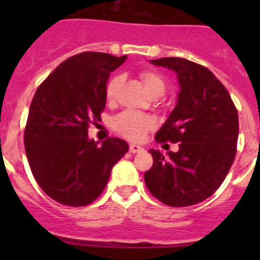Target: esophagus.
<instances>
[{
	"label": "esophagus",
	"instance_id": "esophagus-1",
	"mask_svg": "<svg viewBox=\"0 0 260 260\" xmlns=\"http://www.w3.org/2000/svg\"><path fill=\"white\" fill-rule=\"evenodd\" d=\"M128 151L132 153H138V152H142V151H144V148L142 146H138V144H130V148H128Z\"/></svg>",
	"mask_w": 260,
	"mask_h": 260
}]
</instances>
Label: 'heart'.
I'll list each match as a JSON object with an SVG mask.
<instances>
[{"mask_svg": "<svg viewBox=\"0 0 260 260\" xmlns=\"http://www.w3.org/2000/svg\"><path fill=\"white\" fill-rule=\"evenodd\" d=\"M142 82L144 84V88L147 92L152 93H164L165 91V80L157 71L152 69H143L139 73ZM123 83V75L116 74L108 80L107 87H105V96L109 102H113L116 99L118 89L121 88ZM113 127L117 133L123 135L130 141H141L146 135L148 130L153 127V121L151 117L146 116L143 113H138L133 110H126L113 119Z\"/></svg>", "mask_w": 260, "mask_h": 260, "instance_id": "obj_1", "label": "heart"}]
</instances>
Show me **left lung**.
Segmentation results:
<instances>
[{
	"label": "left lung",
	"instance_id": "obj_1",
	"mask_svg": "<svg viewBox=\"0 0 260 260\" xmlns=\"http://www.w3.org/2000/svg\"><path fill=\"white\" fill-rule=\"evenodd\" d=\"M151 63L177 74V104L155 139L178 143V151L162 155L150 150L153 165L144 173V182L167 206L187 207L210 198L228 174L237 151V109L207 68L178 57Z\"/></svg>",
	"mask_w": 260,
	"mask_h": 260
}]
</instances>
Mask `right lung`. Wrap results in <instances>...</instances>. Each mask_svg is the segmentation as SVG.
Returning <instances> with one entry per match:
<instances>
[{
	"label": "right lung",
	"instance_id": "right-lung-1",
	"mask_svg": "<svg viewBox=\"0 0 260 260\" xmlns=\"http://www.w3.org/2000/svg\"><path fill=\"white\" fill-rule=\"evenodd\" d=\"M126 57L79 53L59 63L36 89L24 130L26 155L36 182L58 203H92L128 151L119 138L102 144L88 138L89 123L100 121L105 108L109 74Z\"/></svg>",
	"mask_w": 260,
	"mask_h": 260
}]
</instances>
